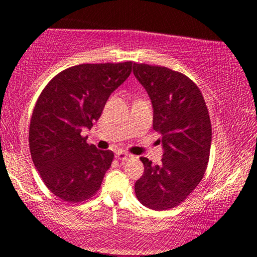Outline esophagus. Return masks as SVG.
Returning a JSON list of instances; mask_svg holds the SVG:
<instances>
[{
	"label": "esophagus",
	"instance_id": "34e87169",
	"mask_svg": "<svg viewBox=\"0 0 257 257\" xmlns=\"http://www.w3.org/2000/svg\"><path fill=\"white\" fill-rule=\"evenodd\" d=\"M116 158L120 162H126V161H129V159L133 158V155H131V153L123 152V151H118V152H116Z\"/></svg>",
	"mask_w": 257,
	"mask_h": 257
}]
</instances>
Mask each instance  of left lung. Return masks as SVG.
I'll return each mask as SVG.
<instances>
[{
  "mask_svg": "<svg viewBox=\"0 0 257 257\" xmlns=\"http://www.w3.org/2000/svg\"><path fill=\"white\" fill-rule=\"evenodd\" d=\"M152 102L153 129L163 146L161 166L141 157L138 199L153 210H167L187 198L204 176L211 145V123L199 88L187 76L164 66L133 65Z\"/></svg>",
  "mask_w": 257,
  "mask_h": 257,
  "instance_id": "obj_1",
  "label": "left lung"
}]
</instances>
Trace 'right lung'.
<instances>
[{"label": "right lung", "instance_id": "add662e5", "mask_svg": "<svg viewBox=\"0 0 257 257\" xmlns=\"http://www.w3.org/2000/svg\"><path fill=\"white\" fill-rule=\"evenodd\" d=\"M132 61L82 64L46 85L32 112L29 145L37 172L52 193L82 202L98 192L113 152L87 143L82 132L101 116L112 91L132 72Z\"/></svg>", "mask_w": 257, "mask_h": 257}]
</instances>
